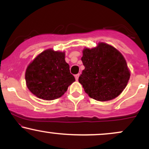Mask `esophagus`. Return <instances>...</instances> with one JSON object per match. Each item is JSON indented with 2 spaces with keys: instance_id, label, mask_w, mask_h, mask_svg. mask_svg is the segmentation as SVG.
Masks as SVG:
<instances>
[{
  "instance_id": "obj_1",
  "label": "esophagus",
  "mask_w": 149,
  "mask_h": 149,
  "mask_svg": "<svg viewBox=\"0 0 149 149\" xmlns=\"http://www.w3.org/2000/svg\"><path fill=\"white\" fill-rule=\"evenodd\" d=\"M79 76H80L79 73H78V74L75 75V78H76V80H78V78H79Z\"/></svg>"
}]
</instances>
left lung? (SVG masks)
<instances>
[{"instance_id":"obj_1","label":"left lung","mask_w":149,"mask_h":149,"mask_svg":"<svg viewBox=\"0 0 149 149\" xmlns=\"http://www.w3.org/2000/svg\"><path fill=\"white\" fill-rule=\"evenodd\" d=\"M81 60L85 69L78 81L91 98L113 100L127 86L130 71L123 54L113 46L99 42L97 47L85 48Z\"/></svg>"}]
</instances>
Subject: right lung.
I'll return each mask as SVG.
<instances>
[{
    "label": "right lung",
    "mask_w": 149,
    "mask_h": 149,
    "mask_svg": "<svg viewBox=\"0 0 149 149\" xmlns=\"http://www.w3.org/2000/svg\"><path fill=\"white\" fill-rule=\"evenodd\" d=\"M26 84L32 94L44 100L59 98L75 81L65 61V52L47 49L27 66Z\"/></svg>",
    "instance_id": "1"
}]
</instances>
